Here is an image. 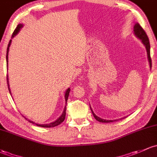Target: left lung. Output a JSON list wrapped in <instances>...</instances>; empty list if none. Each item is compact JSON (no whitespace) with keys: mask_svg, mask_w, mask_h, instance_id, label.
<instances>
[{"mask_svg":"<svg viewBox=\"0 0 157 157\" xmlns=\"http://www.w3.org/2000/svg\"><path fill=\"white\" fill-rule=\"evenodd\" d=\"M134 33L136 34V36L137 37H139L140 40H141V42L143 43V44L145 45L146 47V50L147 52V58H148V60H149V63H150V67H152V62H151V46H150V42H149V39L147 37V35L145 33V31H144L141 26L140 25L139 23L136 24V25L134 26ZM91 109V108H90ZM91 112L93 113V115L94 117H95V119L97 121H99V122H102V123H110V122H114V121H117V120H114V121H109V120H104L100 118V117H97L95 114H94V112L92 111L91 109ZM123 119V118H122Z\"/></svg>","mask_w":157,"mask_h":157,"instance_id":"8db88e82","label":"left lung"}]
</instances>
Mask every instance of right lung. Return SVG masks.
Returning <instances> with one entry per match:
<instances>
[{
    "label": "right lung",
    "instance_id": "1",
    "mask_svg": "<svg viewBox=\"0 0 157 157\" xmlns=\"http://www.w3.org/2000/svg\"><path fill=\"white\" fill-rule=\"evenodd\" d=\"M22 28V25H21V24L18 25V26L16 27V29H15L14 32H13V35H12V37H14V36H16V35L18 33V31H19L20 28ZM11 41H12L11 40H10L9 44H8V46H7V49H6V64H7V63H8V52H9V48H10V46ZM6 80H7L8 89H9V90H10L9 82H8V75H6ZM70 88L67 89V91H66V94H65V100H66V102H67V99H68V97H69V94H70ZM66 104H67V103H66ZM66 110H67V109H66V106H65L64 110H63V113H62L61 116H60V117H59L58 120H56V121H55V122H52V123H51V124H35L34 122H33V121H29L30 123H32V124H36V125L38 126H42V127H46V128L55 127V126H57L60 125V124H61V123L63 122V121H64L65 117H66ZM25 119H26V118H25Z\"/></svg>",
    "mask_w": 157,
    "mask_h": 157
}]
</instances>
